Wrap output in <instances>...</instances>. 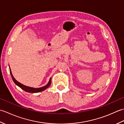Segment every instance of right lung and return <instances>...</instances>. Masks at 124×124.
Here are the masks:
<instances>
[{
    "label": "right lung",
    "instance_id": "1",
    "mask_svg": "<svg viewBox=\"0 0 124 124\" xmlns=\"http://www.w3.org/2000/svg\"><path fill=\"white\" fill-rule=\"evenodd\" d=\"M9 71H10V75H11V77L12 78V79H13V81L14 82V83L16 84V85H17L18 86H19L21 88L23 89V90L25 91V92H29V93H38V92L43 91L45 90V89H46V88L49 87V86L51 85V78H50L48 83L47 84L46 86H45L44 87H40V88H32V87H30L25 86L24 85H23V84H21L20 83L18 82V81L14 78V77H13V76L11 70H10V67H9Z\"/></svg>",
    "mask_w": 124,
    "mask_h": 124
}]
</instances>
